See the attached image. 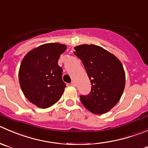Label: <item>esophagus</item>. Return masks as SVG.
I'll list each match as a JSON object with an SVG mask.
<instances>
[{
  "label": "esophagus",
  "instance_id": "obj_1",
  "mask_svg": "<svg viewBox=\"0 0 148 148\" xmlns=\"http://www.w3.org/2000/svg\"><path fill=\"white\" fill-rule=\"evenodd\" d=\"M71 86H74V87H75V86H76V84H75V83L74 81H72V82H71Z\"/></svg>",
  "mask_w": 148,
  "mask_h": 148
}]
</instances>
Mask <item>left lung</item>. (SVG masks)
I'll return each instance as SVG.
<instances>
[{
	"label": "left lung",
	"mask_w": 148,
	"mask_h": 148,
	"mask_svg": "<svg viewBox=\"0 0 148 148\" xmlns=\"http://www.w3.org/2000/svg\"><path fill=\"white\" fill-rule=\"evenodd\" d=\"M91 83V91L80 96L83 106L95 114L111 110L121 99L125 86V73L122 62L114 55L95 45L74 47Z\"/></svg>",
	"instance_id": "1"
}]
</instances>
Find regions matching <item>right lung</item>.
Returning a JSON list of instances; mask_svg holds the SVG:
<instances>
[{"instance_id": "1", "label": "right lung", "mask_w": 148, "mask_h": 148, "mask_svg": "<svg viewBox=\"0 0 148 148\" xmlns=\"http://www.w3.org/2000/svg\"><path fill=\"white\" fill-rule=\"evenodd\" d=\"M67 49L60 43L42 45L23 58L18 71L21 88L26 99L41 109L52 106L61 98L65 88L58 59Z\"/></svg>"}]
</instances>
